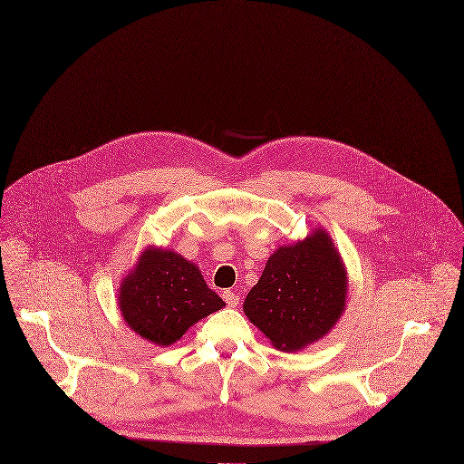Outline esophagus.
Returning <instances> with one entry per match:
<instances>
[{"instance_id": "34e87169", "label": "esophagus", "mask_w": 464, "mask_h": 464, "mask_svg": "<svg viewBox=\"0 0 464 464\" xmlns=\"http://www.w3.org/2000/svg\"><path fill=\"white\" fill-rule=\"evenodd\" d=\"M224 298H226V302H227V305L229 307H237L238 305V302H240V296L235 293V291H224Z\"/></svg>"}]
</instances>
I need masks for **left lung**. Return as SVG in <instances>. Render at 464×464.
<instances>
[{
    "label": "left lung",
    "instance_id": "obj_1",
    "mask_svg": "<svg viewBox=\"0 0 464 464\" xmlns=\"http://www.w3.org/2000/svg\"><path fill=\"white\" fill-rule=\"evenodd\" d=\"M346 295L344 260L330 233L315 227L267 258L242 310L275 350L293 353L335 328L346 310Z\"/></svg>",
    "mask_w": 464,
    "mask_h": 464
}]
</instances>
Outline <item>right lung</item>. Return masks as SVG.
<instances>
[{"instance_id": "obj_1", "label": "right lung", "mask_w": 464, "mask_h": 464, "mask_svg": "<svg viewBox=\"0 0 464 464\" xmlns=\"http://www.w3.org/2000/svg\"><path fill=\"white\" fill-rule=\"evenodd\" d=\"M116 300L125 324L162 348L180 341L193 324L226 305L208 287L195 262L159 246L141 251L121 278Z\"/></svg>"}]
</instances>
